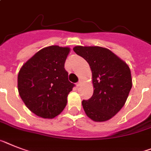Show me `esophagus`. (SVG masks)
Instances as JSON below:
<instances>
[{
	"instance_id": "esophagus-1",
	"label": "esophagus",
	"mask_w": 151,
	"mask_h": 151,
	"mask_svg": "<svg viewBox=\"0 0 151 151\" xmlns=\"http://www.w3.org/2000/svg\"><path fill=\"white\" fill-rule=\"evenodd\" d=\"M81 83H82V81H79L77 83V86H78V87H80V86L81 85Z\"/></svg>"
}]
</instances>
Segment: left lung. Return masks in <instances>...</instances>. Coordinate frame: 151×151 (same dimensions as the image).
<instances>
[{"mask_svg": "<svg viewBox=\"0 0 151 151\" xmlns=\"http://www.w3.org/2000/svg\"><path fill=\"white\" fill-rule=\"evenodd\" d=\"M73 51L84 58L92 72L93 93L82 101L87 116L96 122L108 121L125 104L132 78L129 66L112 51L98 46H76Z\"/></svg>", "mask_w": 151, "mask_h": 151, "instance_id": "obj_1", "label": "left lung"}]
</instances>
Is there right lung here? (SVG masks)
<instances>
[{
    "mask_svg": "<svg viewBox=\"0 0 151 151\" xmlns=\"http://www.w3.org/2000/svg\"><path fill=\"white\" fill-rule=\"evenodd\" d=\"M70 50L68 47H47L21 67L17 77L19 94L37 116L54 118L66 107L68 94L74 87L64 69Z\"/></svg>",
    "mask_w": 151,
    "mask_h": 151,
    "instance_id": "obj_1",
    "label": "right lung"
}]
</instances>
